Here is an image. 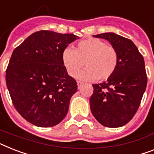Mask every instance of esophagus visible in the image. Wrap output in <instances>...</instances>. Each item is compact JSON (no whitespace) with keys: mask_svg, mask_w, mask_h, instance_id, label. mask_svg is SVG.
<instances>
[{"mask_svg":"<svg viewBox=\"0 0 154 154\" xmlns=\"http://www.w3.org/2000/svg\"><path fill=\"white\" fill-rule=\"evenodd\" d=\"M82 86H83V83H81V82L78 81V82H77V88H78V89H80Z\"/></svg>","mask_w":154,"mask_h":154,"instance_id":"obj_1","label":"esophagus"}]
</instances>
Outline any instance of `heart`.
<instances>
[{
	"instance_id": "obj_1",
	"label": "heart",
	"mask_w": 154,
	"mask_h": 154,
	"mask_svg": "<svg viewBox=\"0 0 154 154\" xmlns=\"http://www.w3.org/2000/svg\"><path fill=\"white\" fill-rule=\"evenodd\" d=\"M63 66L71 77H75L83 67L86 68L77 75L81 81H91L97 78L105 81L112 77L119 62L117 51L99 38L81 41L74 50L66 48L62 55Z\"/></svg>"
}]
</instances>
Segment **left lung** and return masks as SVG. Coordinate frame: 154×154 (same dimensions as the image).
Masks as SVG:
<instances>
[{
    "instance_id": "1",
    "label": "left lung",
    "mask_w": 154,
    "mask_h": 154,
    "mask_svg": "<svg viewBox=\"0 0 154 154\" xmlns=\"http://www.w3.org/2000/svg\"><path fill=\"white\" fill-rule=\"evenodd\" d=\"M93 37L108 41L118 53L119 62L116 70L107 81L92 85L91 112L104 127H122L135 115L146 91L144 58L131 39L119 35L107 32Z\"/></svg>"
}]
</instances>
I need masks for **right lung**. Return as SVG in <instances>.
I'll use <instances>...</instances> for the list:
<instances>
[{"mask_svg": "<svg viewBox=\"0 0 154 154\" xmlns=\"http://www.w3.org/2000/svg\"><path fill=\"white\" fill-rule=\"evenodd\" d=\"M77 38L73 34L39 31L12 52L6 85L17 112L32 124L54 127L66 117L77 85L68 75L62 55Z\"/></svg>", "mask_w": 154, "mask_h": 154, "instance_id": "right-lung-1", "label": "right lung"}]
</instances>
